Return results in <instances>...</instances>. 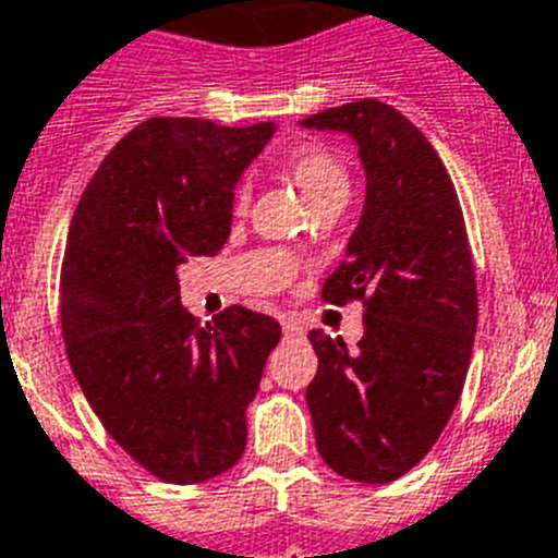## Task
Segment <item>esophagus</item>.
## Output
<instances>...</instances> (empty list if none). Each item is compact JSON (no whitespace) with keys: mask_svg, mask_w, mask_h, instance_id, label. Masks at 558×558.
Instances as JSON below:
<instances>
[{"mask_svg":"<svg viewBox=\"0 0 558 558\" xmlns=\"http://www.w3.org/2000/svg\"><path fill=\"white\" fill-rule=\"evenodd\" d=\"M280 325H283V336H286V339L303 336V328H300V323H294L291 316H283V319H280Z\"/></svg>","mask_w":558,"mask_h":558,"instance_id":"1","label":"esophagus"}]
</instances>
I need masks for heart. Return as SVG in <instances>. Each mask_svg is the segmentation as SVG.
Wrapping results in <instances>:
<instances>
[{
    "instance_id": "1",
    "label": "heart",
    "mask_w": 558,
    "mask_h": 558,
    "mask_svg": "<svg viewBox=\"0 0 558 558\" xmlns=\"http://www.w3.org/2000/svg\"><path fill=\"white\" fill-rule=\"evenodd\" d=\"M286 163H289L291 178L298 180V185L303 189L308 203H316L319 197L333 192V189H348V172L341 167V160L328 147H323V144H300V147L291 149ZM247 197V183H239V189H235V208H244Z\"/></svg>"
}]
</instances>
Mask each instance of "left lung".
<instances>
[{
  "mask_svg": "<svg viewBox=\"0 0 558 558\" xmlns=\"http://www.w3.org/2000/svg\"><path fill=\"white\" fill-rule=\"evenodd\" d=\"M359 144L364 214L325 303H364V336L311 330L319 359L305 389L316 448L333 473L389 484L425 459L464 389L478 291L464 217L436 149L409 119L361 99L303 119Z\"/></svg>",
  "mask_w": 558,
  "mask_h": 558,
  "instance_id": "1",
  "label": "left lung"
}]
</instances>
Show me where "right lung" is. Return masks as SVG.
<instances>
[{"label":"right lung","mask_w":558,"mask_h":558,"mask_svg":"<svg viewBox=\"0 0 558 558\" xmlns=\"http://www.w3.org/2000/svg\"><path fill=\"white\" fill-rule=\"evenodd\" d=\"M275 124L155 117L130 130L85 185L60 269L72 373L119 448L169 484L242 459L247 405L280 341L272 316L230 305L214 323L180 305L178 267L217 255L233 189Z\"/></svg>","instance_id":"obj_1"}]
</instances>
